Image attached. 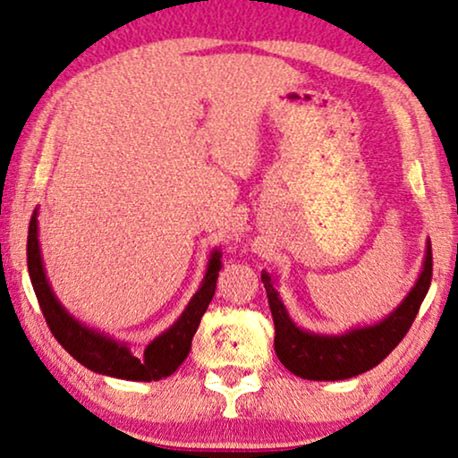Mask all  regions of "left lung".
<instances>
[{
  "instance_id": "1",
  "label": "left lung",
  "mask_w": 458,
  "mask_h": 458,
  "mask_svg": "<svg viewBox=\"0 0 458 458\" xmlns=\"http://www.w3.org/2000/svg\"><path fill=\"white\" fill-rule=\"evenodd\" d=\"M431 272H434V259H431V244H428L423 272L413 291L401 302V307L379 324L359 327V330H352L344 336H321V334L299 330L288 318L286 309L272 284V278L267 274H261L269 309H272L276 330L274 349L280 363L294 376L305 379H326V382L349 379L373 369L407 336L425 294L429 291Z\"/></svg>"
}]
</instances>
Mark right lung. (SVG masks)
<instances>
[{
	"instance_id": "right-lung-1",
	"label": "right lung",
	"mask_w": 458,
	"mask_h": 458,
	"mask_svg": "<svg viewBox=\"0 0 458 458\" xmlns=\"http://www.w3.org/2000/svg\"><path fill=\"white\" fill-rule=\"evenodd\" d=\"M220 253L211 255L208 274L201 288L192 296L189 307L180 315V319L174 324L170 330L157 336L153 343L147 346L143 355H132L126 344H118L101 334L89 330L81 326L79 321L70 318L64 311V307L51 293L45 278L41 250H38L37 238V214L30 217L29 224V238H27V266L29 276L33 282L38 307H41L43 318L47 321L51 334H54L57 343L66 349L81 365L89 367L91 371L103 373V376H112L120 379H137V382H151V379H162L172 376L178 369L180 363L189 357L192 336H195L199 321L203 313L208 311L211 299L216 294L217 272H220L222 261Z\"/></svg>"
}]
</instances>
